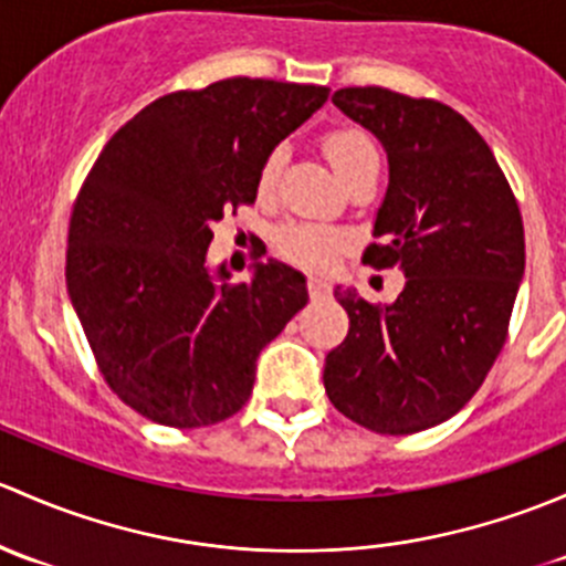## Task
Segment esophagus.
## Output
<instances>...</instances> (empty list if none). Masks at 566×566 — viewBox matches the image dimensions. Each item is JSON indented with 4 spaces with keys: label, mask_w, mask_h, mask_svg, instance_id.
Segmentation results:
<instances>
[{
    "label": "esophagus",
    "mask_w": 566,
    "mask_h": 566,
    "mask_svg": "<svg viewBox=\"0 0 566 566\" xmlns=\"http://www.w3.org/2000/svg\"><path fill=\"white\" fill-rule=\"evenodd\" d=\"M307 291H311V300H326V296L332 294V285L326 277L311 275L307 277Z\"/></svg>",
    "instance_id": "1"
}]
</instances>
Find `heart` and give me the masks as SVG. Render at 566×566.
<instances>
[{
	"instance_id": "obj_1",
	"label": "heart",
	"mask_w": 566,
	"mask_h": 566,
	"mask_svg": "<svg viewBox=\"0 0 566 566\" xmlns=\"http://www.w3.org/2000/svg\"><path fill=\"white\" fill-rule=\"evenodd\" d=\"M322 147L343 182L357 177L365 168L378 166L376 144H373L368 133L359 130V127H335V130H329L322 138ZM283 160V147H275L264 157V163H261L259 168V182H255L261 196L272 193L277 177H281ZM277 248H281V253L289 261H294V264L322 270V266L329 264V261L346 248V237L335 229H326V226L291 223L277 234Z\"/></svg>"
}]
</instances>
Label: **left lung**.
<instances>
[{"instance_id":"left-lung-1","label":"left lung","mask_w":566,"mask_h":566,"mask_svg":"<svg viewBox=\"0 0 566 566\" xmlns=\"http://www.w3.org/2000/svg\"><path fill=\"white\" fill-rule=\"evenodd\" d=\"M332 103L387 153L378 242L363 261L398 266L406 285L389 305L337 285L348 335L326 354L324 387L373 433H419L474 398L504 346L526 266L521 209L485 138L455 108L381 86H346Z\"/></svg>"}]
</instances>
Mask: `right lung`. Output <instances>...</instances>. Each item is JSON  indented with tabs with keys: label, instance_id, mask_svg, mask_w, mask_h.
Here are the masks:
<instances>
[{
	"label": "right lung",
	"instance_id": "add662e5",
	"mask_svg": "<svg viewBox=\"0 0 566 566\" xmlns=\"http://www.w3.org/2000/svg\"><path fill=\"white\" fill-rule=\"evenodd\" d=\"M329 90L226 78L157 97L111 136L75 198L67 294L103 378L166 428H207L248 403L255 359L307 305L281 261L229 283L212 226L259 193L264 157Z\"/></svg>",
	"mask_w": 566,
	"mask_h": 566
}]
</instances>
